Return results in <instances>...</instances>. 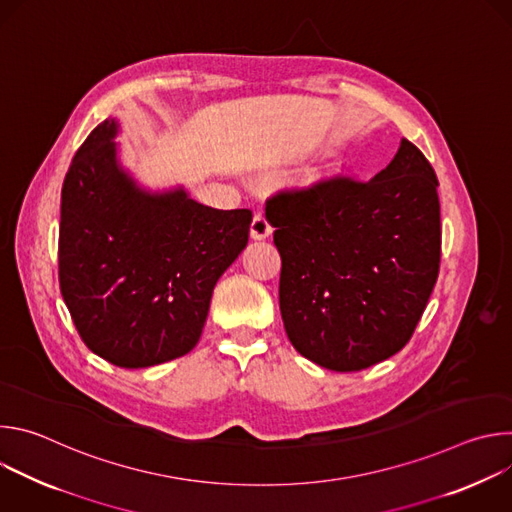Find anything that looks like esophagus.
Masks as SVG:
<instances>
[{
  "instance_id": "esophagus-1",
  "label": "esophagus",
  "mask_w": 512,
  "mask_h": 512,
  "mask_svg": "<svg viewBox=\"0 0 512 512\" xmlns=\"http://www.w3.org/2000/svg\"><path fill=\"white\" fill-rule=\"evenodd\" d=\"M271 233H273V229H271L269 221L265 218V214L257 212V214L253 216V223H251V237H253L255 241H261V239H267Z\"/></svg>"
}]
</instances>
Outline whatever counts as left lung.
I'll use <instances>...</instances> for the list:
<instances>
[{"mask_svg":"<svg viewBox=\"0 0 512 512\" xmlns=\"http://www.w3.org/2000/svg\"><path fill=\"white\" fill-rule=\"evenodd\" d=\"M431 164L407 139L360 182L332 176L265 204L281 255L279 310L294 348L336 373L399 352L440 273V198Z\"/></svg>","mask_w":512,"mask_h":512,"instance_id":"left-lung-1","label":"left lung"}]
</instances>
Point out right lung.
I'll return each instance as SVG.
<instances>
[{
	"instance_id": "1",
	"label": "right lung",
	"mask_w": 512,
	"mask_h": 512,
	"mask_svg": "<svg viewBox=\"0 0 512 512\" xmlns=\"http://www.w3.org/2000/svg\"><path fill=\"white\" fill-rule=\"evenodd\" d=\"M115 119L75 154L60 202L58 281L91 352L121 369L184 356L212 289L249 241V208L218 210L182 188L141 190L117 162Z\"/></svg>"
}]
</instances>
